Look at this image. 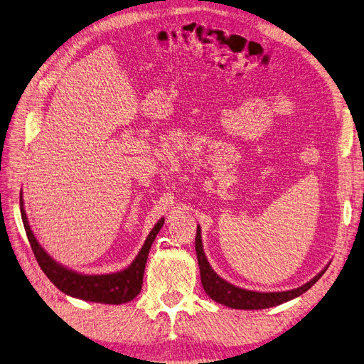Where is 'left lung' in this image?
Wrapping results in <instances>:
<instances>
[{"mask_svg": "<svg viewBox=\"0 0 364 364\" xmlns=\"http://www.w3.org/2000/svg\"><path fill=\"white\" fill-rule=\"evenodd\" d=\"M195 250L198 257L199 272H201V283L207 295L213 301L224 304V306L230 309H239V310H263L269 307L279 306V304L287 302L293 298L302 295L304 291H307L316 281H318L325 271H322L319 275H316L307 284H304L298 289L287 290V291H251L245 290L240 287L232 286L227 283L225 279H222L213 269L208 264L205 254L203 251V240H201V228H196V237H195Z\"/></svg>", "mask_w": 364, "mask_h": 364, "instance_id": "8db88e82", "label": "left lung"}]
</instances>
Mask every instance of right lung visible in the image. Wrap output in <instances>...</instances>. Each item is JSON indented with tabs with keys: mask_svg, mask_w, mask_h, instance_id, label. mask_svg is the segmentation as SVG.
<instances>
[{
	"mask_svg": "<svg viewBox=\"0 0 364 364\" xmlns=\"http://www.w3.org/2000/svg\"><path fill=\"white\" fill-rule=\"evenodd\" d=\"M19 204L22 222H24V228L34 257H36V260L45 275L50 278V281L57 289H60L69 296L101 304H124L134 299L139 295L144 283V272L148 252L151 250L152 242H154L157 236V232L160 231L163 224H165V218H161L156 224V227L151 230L142 250L137 254L134 262L127 269H124V271L109 275H83L69 271V269L55 263L51 257L43 251V248L38 243L28 225V220L24 212V203H22V193L19 196Z\"/></svg>",
	"mask_w": 364,
	"mask_h": 364,
	"instance_id": "obj_1",
	"label": "right lung"
}]
</instances>
